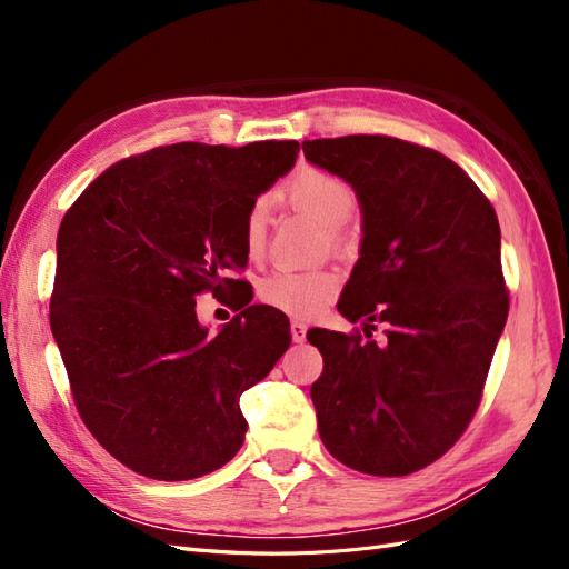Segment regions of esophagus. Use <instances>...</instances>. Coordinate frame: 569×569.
Here are the masks:
<instances>
[{"mask_svg":"<svg viewBox=\"0 0 569 569\" xmlns=\"http://www.w3.org/2000/svg\"><path fill=\"white\" fill-rule=\"evenodd\" d=\"M306 322L303 320H291V339H295L297 343H303L306 341Z\"/></svg>","mask_w":569,"mask_h":569,"instance_id":"34e87169","label":"esophagus"}]
</instances>
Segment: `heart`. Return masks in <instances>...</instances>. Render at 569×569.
<instances>
[{
    "label": "heart",
    "mask_w": 569,
    "mask_h": 569,
    "mask_svg": "<svg viewBox=\"0 0 569 569\" xmlns=\"http://www.w3.org/2000/svg\"><path fill=\"white\" fill-rule=\"evenodd\" d=\"M289 201L299 209L316 216L325 226H330L335 239L343 237V220H349L358 206V194L349 180L322 168H301L287 182ZM268 209L266 197H256L244 216V247L251 256L263 249L268 232ZM339 289V278L332 270L313 268H278L268 272L258 282L256 297L266 306L295 318H311L330 303Z\"/></svg>",
    "instance_id": "b5f03b06"
}]
</instances>
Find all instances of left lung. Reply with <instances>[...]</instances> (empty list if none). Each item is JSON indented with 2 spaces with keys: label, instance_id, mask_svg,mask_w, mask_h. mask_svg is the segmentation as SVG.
<instances>
[{
  "label": "left lung",
  "instance_id": "obj_1",
  "mask_svg": "<svg viewBox=\"0 0 569 569\" xmlns=\"http://www.w3.org/2000/svg\"><path fill=\"white\" fill-rule=\"evenodd\" d=\"M303 153L353 184L366 232L339 299L366 339L308 332L322 353L320 439L351 470L418 472L472 422L508 320L496 211L458 163L399 137H325ZM375 321L388 325L382 342Z\"/></svg>",
  "mask_w": 569,
  "mask_h": 569
}]
</instances>
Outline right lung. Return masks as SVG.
I'll return each instance as SVG.
<instances>
[{
    "label": "right lung",
    "mask_w": 569,
    "mask_h": 569,
    "mask_svg": "<svg viewBox=\"0 0 569 569\" xmlns=\"http://www.w3.org/2000/svg\"><path fill=\"white\" fill-rule=\"evenodd\" d=\"M297 153V140L157 147L107 168L61 220L51 332L84 427L137 475L197 479L242 449L239 396L291 335L226 272L247 266L249 206ZM203 293L243 313L211 336Z\"/></svg>",
    "instance_id": "add662e5"
}]
</instances>
